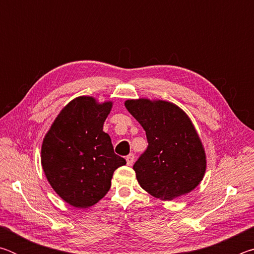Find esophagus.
<instances>
[{
  "label": "esophagus",
  "mask_w": 254,
  "mask_h": 254,
  "mask_svg": "<svg viewBox=\"0 0 254 254\" xmlns=\"http://www.w3.org/2000/svg\"><path fill=\"white\" fill-rule=\"evenodd\" d=\"M126 159H127V165H128V166H132L133 161H134V154H133V153L127 154Z\"/></svg>",
  "instance_id": "1"
}]
</instances>
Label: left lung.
Listing matches in <instances>:
<instances>
[{
  "label": "left lung",
  "mask_w": 254,
  "mask_h": 254,
  "mask_svg": "<svg viewBox=\"0 0 254 254\" xmlns=\"http://www.w3.org/2000/svg\"><path fill=\"white\" fill-rule=\"evenodd\" d=\"M127 110L145 131L148 148L133 165L140 186L163 200L191 191L204 177L203 144L187 114L173 103L128 100Z\"/></svg>",
  "instance_id": "8db88e82"
}]
</instances>
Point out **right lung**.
I'll use <instances>...</instances> for the list:
<instances>
[{
	"mask_svg": "<svg viewBox=\"0 0 254 254\" xmlns=\"http://www.w3.org/2000/svg\"><path fill=\"white\" fill-rule=\"evenodd\" d=\"M112 102L80 96L64 107L47 133L41 165L54 190L77 208L96 204L111 188L113 173L127 163L103 131Z\"/></svg>",
	"mask_w": 254,
	"mask_h": 254,
	"instance_id": "1",
	"label": "right lung"
}]
</instances>
